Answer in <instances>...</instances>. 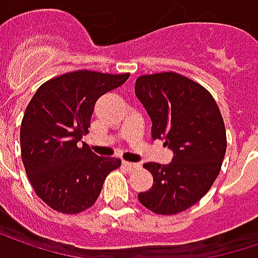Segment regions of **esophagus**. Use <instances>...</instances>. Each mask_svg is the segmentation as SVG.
I'll use <instances>...</instances> for the list:
<instances>
[{
    "instance_id": "34e87169",
    "label": "esophagus",
    "mask_w": 258,
    "mask_h": 258,
    "mask_svg": "<svg viewBox=\"0 0 258 258\" xmlns=\"http://www.w3.org/2000/svg\"><path fill=\"white\" fill-rule=\"evenodd\" d=\"M122 164H124V167H125L128 171H137V170L142 168V165H140V164H136V162H122Z\"/></svg>"
}]
</instances>
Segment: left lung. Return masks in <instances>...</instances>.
Instances as JSON below:
<instances>
[{"label": "left lung", "mask_w": 258, "mask_h": 258, "mask_svg": "<svg viewBox=\"0 0 258 258\" xmlns=\"http://www.w3.org/2000/svg\"><path fill=\"white\" fill-rule=\"evenodd\" d=\"M136 96L152 121V139L173 151L170 164L148 162L152 187L139 201L156 214H177L202 198L222 168L226 130L213 96L174 72L139 77Z\"/></svg>", "instance_id": "8db88e82"}]
</instances>
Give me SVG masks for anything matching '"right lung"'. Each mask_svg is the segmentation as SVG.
<instances>
[{"mask_svg":"<svg viewBox=\"0 0 258 258\" xmlns=\"http://www.w3.org/2000/svg\"><path fill=\"white\" fill-rule=\"evenodd\" d=\"M130 74L78 71L60 75L36 90L20 125L22 161L35 194L53 210L77 214L90 208L118 158L97 156L82 142L94 105Z\"/></svg>","mask_w":258,"mask_h":258,"instance_id":"1","label":"right lung"}]
</instances>
